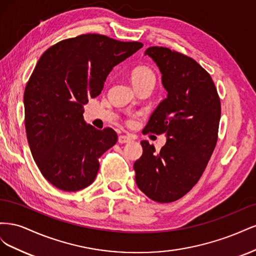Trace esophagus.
<instances>
[{
  "label": "esophagus",
  "instance_id": "esophagus-1",
  "mask_svg": "<svg viewBox=\"0 0 256 256\" xmlns=\"http://www.w3.org/2000/svg\"><path fill=\"white\" fill-rule=\"evenodd\" d=\"M130 141H132V138L130 136H118V143L124 144V143H128Z\"/></svg>",
  "mask_w": 256,
  "mask_h": 256
}]
</instances>
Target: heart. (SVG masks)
Wrapping results in <instances>:
<instances>
[{"instance_id": "b5f03b06", "label": "heart", "mask_w": 256, "mask_h": 256, "mask_svg": "<svg viewBox=\"0 0 256 256\" xmlns=\"http://www.w3.org/2000/svg\"><path fill=\"white\" fill-rule=\"evenodd\" d=\"M131 82L134 85L144 83V82H154L156 80L154 72L150 67L146 66H138L136 67L130 74Z\"/></svg>"}]
</instances>
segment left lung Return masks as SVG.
<instances>
[{
  "label": "left lung",
  "mask_w": 256,
  "mask_h": 256,
  "mask_svg": "<svg viewBox=\"0 0 256 256\" xmlns=\"http://www.w3.org/2000/svg\"><path fill=\"white\" fill-rule=\"evenodd\" d=\"M168 92L144 128L166 134L160 152L142 141L143 154L134 164L136 182L158 203H171L193 188L205 171L218 140L221 102L214 83L196 60L164 47H150Z\"/></svg>",
  "instance_id": "1"
}]
</instances>
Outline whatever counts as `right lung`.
<instances>
[{
    "label": "right lung",
    "instance_id": "add662e5",
    "mask_svg": "<svg viewBox=\"0 0 256 256\" xmlns=\"http://www.w3.org/2000/svg\"><path fill=\"white\" fill-rule=\"evenodd\" d=\"M143 47L100 34H83L46 50L24 90L30 152L42 176L63 191L90 186L99 158L118 141L112 128L86 125L83 106L97 97L114 66Z\"/></svg>",
    "mask_w": 256,
    "mask_h": 256
}]
</instances>
